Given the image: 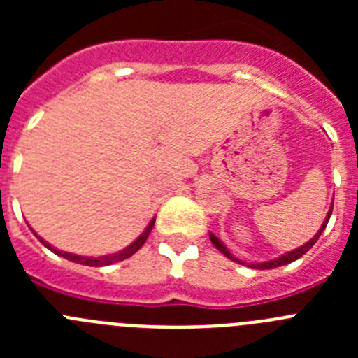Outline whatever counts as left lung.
<instances>
[{"label":"left lung","mask_w":358,"mask_h":358,"mask_svg":"<svg viewBox=\"0 0 358 358\" xmlns=\"http://www.w3.org/2000/svg\"><path fill=\"white\" fill-rule=\"evenodd\" d=\"M331 210H334V208H330V211H328V215H327V218H324V222H322L321 229H319L317 233H315V235H314V238H312V240H308V242H306L305 245H301V248L294 249V251L287 252V255L280 256V258H276V260H271V262H262V264H249V267H251V268H276V267H281V265L292 264V262H296L297 258H301V256L305 255V252H308L310 249H312V245H314V243L317 242V240H319V236H321V233H322V231H324V227H327L328 220H330ZM210 240H211V243H213L215 248H217L218 251L222 252L224 256H227V258H229V260L236 262V264H242V265H243V262H240L238 258H235V256L231 255V252L227 251V248H226V245H224V243L220 242V240H218L217 236H215V235H211V233H210Z\"/></svg>","instance_id":"8db88e82"}]
</instances>
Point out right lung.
<instances>
[{"label": "right lung", "mask_w": 358, "mask_h": 358, "mask_svg": "<svg viewBox=\"0 0 358 358\" xmlns=\"http://www.w3.org/2000/svg\"><path fill=\"white\" fill-rule=\"evenodd\" d=\"M154 222H156V218H152L150 222H148L147 229H145L143 233H141V235L138 236V238H136L134 242L131 243V245H127V248H125V249H122V251L115 252V255L98 256V258H93V256H78V255H71V252L59 251V249H55V248H53V245H50L48 242H44V240L41 238V236H37V235H36V236H37V238H39V242L43 243L44 248H48L50 251H53V252H55V255L62 256V258H66V260H69V262H75V264L90 265V267H103V265H110V264H116V262L127 260L129 256H132V255H134V252L138 251V249H140L141 245H143L145 242H147V238H148V235H150L152 227H154Z\"/></svg>", "instance_id": "obj_1"}]
</instances>
